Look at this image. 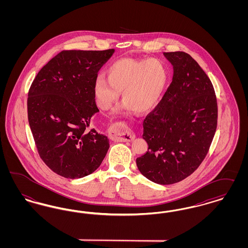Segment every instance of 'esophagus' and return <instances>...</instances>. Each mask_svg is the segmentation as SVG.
I'll return each instance as SVG.
<instances>
[{
    "label": "esophagus",
    "mask_w": 248,
    "mask_h": 248,
    "mask_svg": "<svg viewBox=\"0 0 248 248\" xmlns=\"http://www.w3.org/2000/svg\"><path fill=\"white\" fill-rule=\"evenodd\" d=\"M109 133L112 139L118 140L120 141H132L135 139L134 133L130 130L121 127L117 124H113L109 128Z\"/></svg>",
    "instance_id": "1"
}]
</instances>
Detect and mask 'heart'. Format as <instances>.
I'll return each mask as SVG.
<instances>
[{"mask_svg":"<svg viewBox=\"0 0 248 248\" xmlns=\"http://www.w3.org/2000/svg\"><path fill=\"white\" fill-rule=\"evenodd\" d=\"M107 75L100 73L94 79L96 103L109 109L122 92L120 109L125 113H145L154 108L167 81L165 65L157 59H118L108 67Z\"/></svg>","mask_w":248,"mask_h":248,"instance_id":"heart-1","label":"heart"}]
</instances>
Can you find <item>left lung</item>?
<instances>
[{
    "label": "left lung",
    "instance_id": "obj_1",
    "mask_svg": "<svg viewBox=\"0 0 248 248\" xmlns=\"http://www.w3.org/2000/svg\"><path fill=\"white\" fill-rule=\"evenodd\" d=\"M173 65L172 83L143 122L148 152L137 158L144 177L161 185L191 175L209 151L217 124L212 83L185 52L164 53Z\"/></svg>",
    "mask_w": 248,
    "mask_h": 248
}]
</instances>
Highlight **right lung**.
I'll return each instance as SVG.
<instances>
[{
    "mask_svg": "<svg viewBox=\"0 0 248 248\" xmlns=\"http://www.w3.org/2000/svg\"><path fill=\"white\" fill-rule=\"evenodd\" d=\"M103 51L63 50L36 75L28 94V119L38 154L61 177L88 176L109 148L106 136L91 128L98 112L94 83L113 55Z\"/></svg>",
    "mask_w": 248,
    "mask_h": 248,
    "instance_id": "add662e5",
    "label": "right lung"
}]
</instances>
